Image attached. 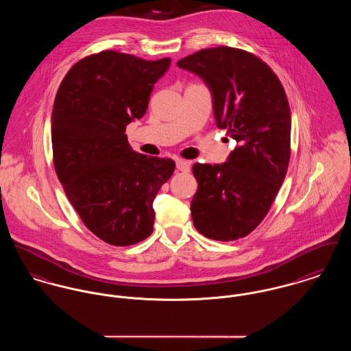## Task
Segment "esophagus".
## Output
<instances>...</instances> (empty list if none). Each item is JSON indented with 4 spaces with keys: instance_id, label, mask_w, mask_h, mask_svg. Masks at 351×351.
Masks as SVG:
<instances>
[{
    "instance_id": "esophagus-1",
    "label": "esophagus",
    "mask_w": 351,
    "mask_h": 351,
    "mask_svg": "<svg viewBox=\"0 0 351 351\" xmlns=\"http://www.w3.org/2000/svg\"><path fill=\"white\" fill-rule=\"evenodd\" d=\"M177 169L180 170V171H184V173H189L191 171V165H189V162L185 160H177Z\"/></svg>"
}]
</instances>
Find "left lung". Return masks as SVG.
I'll use <instances>...</instances> for the list:
<instances>
[{
	"label": "left lung",
	"mask_w": 351,
	"mask_h": 351,
	"mask_svg": "<svg viewBox=\"0 0 351 351\" xmlns=\"http://www.w3.org/2000/svg\"><path fill=\"white\" fill-rule=\"evenodd\" d=\"M177 65L205 80L217 126L239 143L225 163L193 165L198 182L191 204L193 223L212 240L245 237L269 212L287 174L291 112L286 91L268 64L239 48L201 49Z\"/></svg>",
	"instance_id": "8db88e82"
}]
</instances>
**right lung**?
I'll use <instances>...</instances> for the list:
<instances>
[{
    "mask_svg": "<svg viewBox=\"0 0 351 351\" xmlns=\"http://www.w3.org/2000/svg\"><path fill=\"white\" fill-rule=\"evenodd\" d=\"M170 58L145 60L101 51L65 75L52 111L53 165L83 223L107 244L134 245L153 232V199L176 169L170 158L128 146L126 126L141 119Z\"/></svg>",
    "mask_w": 351,
    "mask_h": 351,
    "instance_id": "add662e5",
    "label": "right lung"
}]
</instances>
